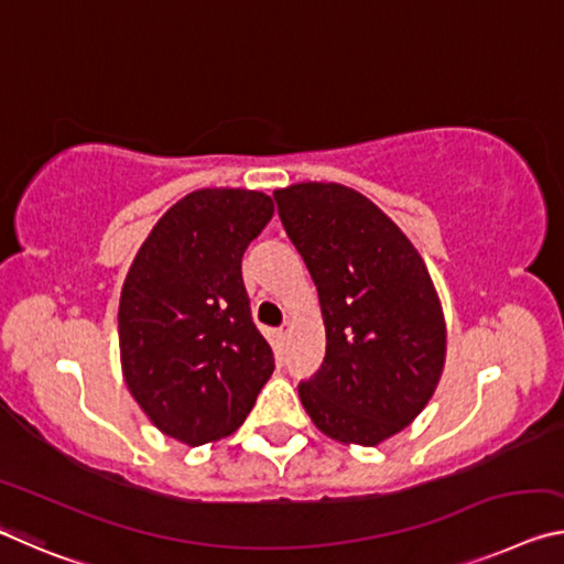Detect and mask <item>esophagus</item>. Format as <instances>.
<instances>
[{
  "instance_id": "obj_1",
  "label": "esophagus",
  "mask_w": 564,
  "mask_h": 564,
  "mask_svg": "<svg viewBox=\"0 0 564 564\" xmlns=\"http://www.w3.org/2000/svg\"><path fill=\"white\" fill-rule=\"evenodd\" d=\"M275 334H279L281 341H285V336H289V328H279V330H275Z\"/></svg>"
}]
</instances>
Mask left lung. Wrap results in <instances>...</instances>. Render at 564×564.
Segmentation results:
<instances>
[{
  "label": "left lung",
  "instance_id": "1",
  "mask_svg": "<svg viewBox=\"0 0 564 564\" xmlns=\"http://www.w3.org/2000/svg\"><path fill=\"white\" fill-rule=\"evenodd\" d=\"M316 283L326 356L299 397L330 440L377 446L422 414L446 356L442 303L419 250L354 187L273 193Z\"/></svg>",
  "mask_w": 564,
  "mask_h": 564
}]
</instances>
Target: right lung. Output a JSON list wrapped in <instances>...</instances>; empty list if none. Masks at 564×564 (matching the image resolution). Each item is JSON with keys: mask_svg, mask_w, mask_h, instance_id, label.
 I'll use <instances>...</instances> for the list:
<instances>
[{"mask_svg": "<svg viewBox=\"0 0 564 564\" xmlns=\"http://www.w3.org/2000/svg\"><path fill=\"white\" fill-rule=\"evenodd\" d=\"M273 218L265 193L203 187L150 230L124 275L122 377L150 422L200 446L234 434L275 369L240 275Z\"/></svg>", "mask_w": 564, "mask_h": 564, "instance_id": "1", "label": "right lung"}]
</instances>
